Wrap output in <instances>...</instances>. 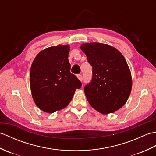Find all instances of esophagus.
<instances>
[{
	"instance_id": "34e87169",
	"label": "esophagus",
	"mask_w": 156,
	"mask_h": 156,
	"mask_svg": "<svg viewBox=\"0 0 156 156\" xmlns=\"http://www.w3.org/2000/svg\"><path fill=\"white\" fill-rule=\"evenodd\" d=\"M77 77H78V78L79 79V80H80L81 82L83 80V76H82V74H78L77 75Z\"/></svg>"
}]
</instances>
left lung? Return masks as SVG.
Wrapping results in <instances>:
<instances>
[{
  "label": "left lung",
  "instance_id": "1",
  "mask_svg": "<svg viewBox=\"0 0 156 156\" xmlns=\"http://www.w3.org/2000/svg\"><path fill=\"white\" fill-rule=\"evenodd\" d=\"M92 68V80L84 87L89 103L102 114L114 112L123 106L131 93L130 69L117 49L100 43L81 45Z\"/></svg>",
  "mask_w": 156,
  "mask_h": 156
}]
</instances>
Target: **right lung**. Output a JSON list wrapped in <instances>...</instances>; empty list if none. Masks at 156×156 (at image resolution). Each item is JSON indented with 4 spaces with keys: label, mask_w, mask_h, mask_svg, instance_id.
I'll list each match as a JSON object with an SVG mask.
<instances>
[{
    "label": "right lung",
    "mask_w": 156,
    "mask_h": 156,
    "mask_svg": "<svg viewBox=\"0 0 156 156\" xmlns=\"http://www.w3.org/2000/svg\"><path fill=\"white\" fill-rule=\"evenodd\" d=\"M69 47L58 45L39 53L31 67L29 82L37 107L52 113L65 108L72 101L81 82L70 72Z\"/></svg>",
    "instance_id": "add662e5"
}]
</instances>
